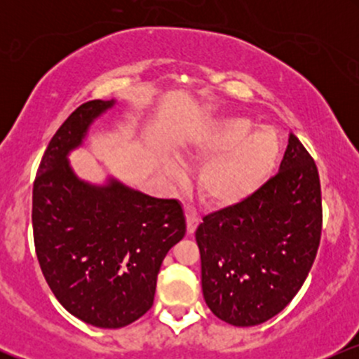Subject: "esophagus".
<instances>
[{
	"mask_svg": "<svg viewBox=\"0 0 359 359\" xmlns=\"http://www.w3.org/2000/svg\"><path fill=\"white\" fill-rule=\"evenodd\" d=\"M185 217H187V233L192 234L199 224V214L194 211L192 208H185Z\"/></svg>",
	"mask_w": 359,
	"mask_h": 359,
	"instance_id": "1",
	"label": "esophagus"
}]
</instances>
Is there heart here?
<instances>
[{
  "label": "heart",
  "instance_id": "obj_1",
  "mask_svg": "<svg viewBox=\"0 0 359 359\" xmlns=\"http://www.w3.org/2000/svg\"><path fill=\"white\" fill-rule=\"evenodd\" d=\"M282 138L273 128H259L246 118H226L197 135L187 154L208 160L197 175V187L208 203L231 205L248 199L265 185L282 156ZM163 172L172 182L182 180V168L168 160Z\"/></svg>",
  "mask_w": 359,
  "mask_h": 359
}]
</instances>
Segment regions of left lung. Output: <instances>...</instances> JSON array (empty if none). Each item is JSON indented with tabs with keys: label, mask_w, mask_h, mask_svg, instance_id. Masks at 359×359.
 Segmentation results:
<instances>
[{
	"label": "left lung",
	"mask_w": 359,
	"mask_h": 359,
	"mask_svg": "<svg viewBox=\"0 0 359 359\" xmlns=\"http://www.w3.org/2000/svg\"><path fill=\"white\" fill-rule=\"evenodd\" d=\"M320 226L317 167L290 133L278 174L248 199L208 214L196 229L212 314L250 327L283 311L311 271Z\"/></svg>",
	"instance_id": "8db88e82"
}]
</instances>
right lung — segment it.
<instances>
[{
    "label": "right lung",
    "instance_id": "right-lung-1",
    "mask_svg": "<svg viewBox=\"0 0 359 359\" xmlns=\"http://www.w3.org/2000/svg\"><path fill=\"white\" fill-rule=\"evenodd\" d=\"M116 106H79L48 143L34 184L35 251L57 300L86 324L118 329L135 323L155 297L168 250L185 234L182 205L128 187L116 177L81 179L69 155L90 126Z\"/></svg>",
    "mask_w": 359,
    "mask_h": 359
}]
</instances>
